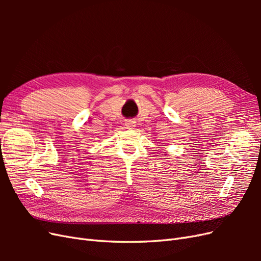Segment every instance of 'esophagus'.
Instances as JSON below:
<instances>
[{
    "mask_svg": "<svg viewBox=\"0 0 261 261\" xmlns=\"http://www.w3.org/2000/svg\"><path fill=\"white\" fill-rule=\"evenodd\" d=\"M125 126H126V127H127V128H129V129H133V128L136 126V122L133 121V120H128V121H126Z\"/></svg>",
    "mask_w": 261,
    "mask_h": 261,
    "instance_id": "esophagus-1",
    "label": "esophagus"
}]
</instances>
